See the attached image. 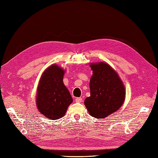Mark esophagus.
<instances>
[{"instance_id": "obj_1", "label": "esophagus", "mask_w": 158, "mask_h": 158, "mask_svg": "<svg viewBox=\"0 0 158 158\" xmlns=\"http://www.w3.org/2000/svg\"><path fill=\"white\" fill-rule=\"evenodd\" d=\"M82 101H83V99H82L81 98H77L75 99V102H76L80 103V102H81Z\"/></svg>"}]
</instances>
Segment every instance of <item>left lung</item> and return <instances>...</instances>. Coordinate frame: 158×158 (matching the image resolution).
I'll list each match as a JSON object with an SVG mask.
<instances>
[{
	"label": "left lung",
	"mask_w": 158,
	"mask_h": 158,
	"mask_svg": "<svg viewBox=\"0 0 158 158\" xmlns=\"http://www.w3.org/2000/svg\"><path fill=\"white\" fill-rule=\"evenodd\" d=\"M90 78V96L85 100V106L91 116L100 119L116 112L126 98L125 86L117 73L109 64L92 62Z\"/></svg>",
	"instance_id": "left-lung-1"
}]
</instances>
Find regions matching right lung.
Segmentation results:
<instances>
[{"mask_svg": "<svg viewBox=\"0 0 158 158\" xmlns=\"http://www.w3.org/2000/svg\"><path fill=\"white\" fill-rule=\"evenodd\" d=\"M65 70L52 64L43 73L36 89V105L46 118L58 119L65 115L73 98L64 84Z\"/></svg>", "mask_w": 158, "mask_h": 158, "instance_id": "right-lung-1", "label": "right lung"}]
</instances>
